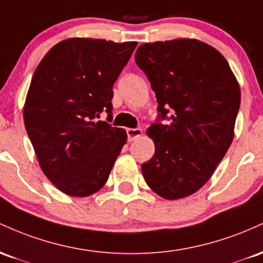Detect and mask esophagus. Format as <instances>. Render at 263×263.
<instances>
[{
	"label": "esophagus",
	"instance_id": "34e87169",
	"mask_svg": "<svg viewBox=\"0 0 263 263\" xmlns=\"http://www.w3.org/2000/svg\"><path fill=\"white\" fill-rule=\"evenodd\" d=\"M126 134H128V140L129 141H133L135 139H138V138L141 137V134H143V130H141L140 128H129L126 129Z\"/></svg>",
	"mask_w": 263,
	"mask_h": 263
}]
</instances>
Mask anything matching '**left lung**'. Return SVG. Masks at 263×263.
Returning <instances> with one entry per match:
<instances>
[{
    "mask_svg": "<svg viewBox=\"0 0 263 263\" xmlns=\"http://www.w3.org/2000/svg\"><path fill=\"white\" fill-rule=\"evenodd\" d=\"M135 62L159 104L158 123L146 130L155 154L141 165L144 179L166 200L193 195L209 181L234 139L241 100L237 81L223 55L197 40L144 43Z\"/></svg>",
    "mask_w": 263,
    "mask_h": 263,
    "instance_id": "left-lung-1",
    "label": "left lung"
}]
</instances>
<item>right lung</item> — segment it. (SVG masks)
Here are the masks:
<instances>
[{
	"instance_id": "obj_1",
	"label": "right lung",
	"mask_w": 263,
	"mask_h": 263,
	"mask_svg": "<svg viewBox=\"0 0 263 263\" xmlns=\"http://www.w3.org/2000/svg\"><path fill=\"white\" fill-rule=\"evenodd\" d=\"M137 42L69 38L49 49L34 70L23 119L44 175L69 196L100 190L126 132L111 119L113 84Z\"/></svg>"
}]
</instances>
